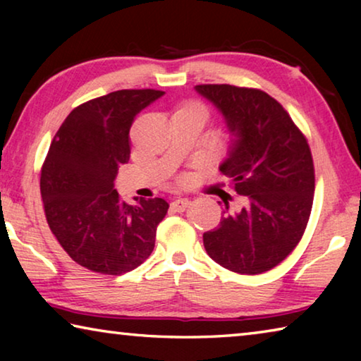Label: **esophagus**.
Here are the masks:
<instances>
[{"label": "esophagus", "instance_id": "esophagus-1", "mask_svg": "<svg viewBox=\"0 0 361 361\" xmlns=\"http://www.w3.org/2000/svg\"><path fill=\"white\" fill-rule=\"evenodd\" d=\"M189 204H191V200H189V199L178 197V199H175L173 202H172V209H173L175 212H185L186 207H188Z\"/></svg>", "mask_w": 361, "mask_h": 361}]
</instances>
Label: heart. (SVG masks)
I'll list each match as a JSON object with an SVG mask.
<instances>
[{"label": "heart", "mask_w": 361, "mask_h": 361, "mask_svg": "<svg viewBox=\"0 0 361 361\" xmlns=\"http://www.w3.org/2000/svg\"><path fill=\"white\" fill-rule=\"evenodd\" d=\"M178 111L181 113H192V114H197L200 118H207V109L204 105H200L197 102H189L186 105H183Z\"/></svg>", "instance_id": "b5f03b06"}]
</instances>
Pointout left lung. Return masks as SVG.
Returning a JSON list of instances; mask_svg holds the SVG:
<instances>
[{
	"mask_svg": "<svg viewBox=\"0 0 361 361\" xmlns=\"http://www.w3.org/2000/svg\"><path fill=\"white\" fill-rule=\"evenodd\" d=\"M223 114L232 135L223 175L245 197L240 212L226 204L204 247L237 274L271 271L301 240L314 202L315 175L307 140L280 103L258 89L229 84L194 87Z\"/></svg>",
	"mask_w": 361,
	"mask_h": 361,
	"instance_id": "left-lung-1",
	"label": "left lung"
}]
</instances>
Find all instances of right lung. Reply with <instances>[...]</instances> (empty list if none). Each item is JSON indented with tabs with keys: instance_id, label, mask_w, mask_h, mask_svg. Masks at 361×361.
I'll return each mask as SVG.
<instances>
[{
	"instance_id": "add662e5",
	"label": "right lung",
	"mask_w": 361,
	"mask_h": 361,
	"mask_svg": "<svg viewBox=\"0 0 361 361\" xmlns=\"http://www.w3.org/2000/svg\"><path fill=\"white\" fill-rule=\"evenodd\" d=\"M162 90H116L66 116L41 169V197L49 228L73 261L89 271L121 276L148 259L157 224L167 215L161 197L129 205L114 189L129 162L135 116Z\"/></svg>"
}]
</instances>
